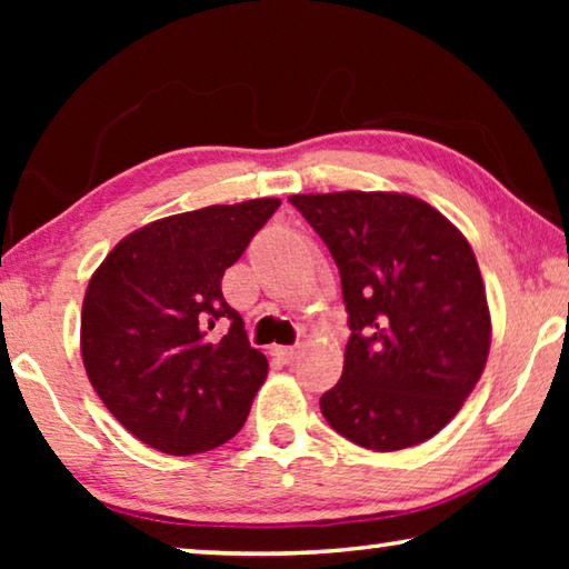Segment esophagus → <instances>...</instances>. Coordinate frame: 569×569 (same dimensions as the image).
Returning <instances> with one entry per match:
<instances>
[{
    "label": "esophagus",
    "mask_w": 569,
    "mask_h": 569,
    "mask_svg": "<svg viewBox=\"0 0 569 569\" xmlns=\"http://www.w3.org/2000/svg\"><path fill=\"white\" fill-rule=\"evenodd\" d=\"M276 353L281 356V359H283L286 363H293L296 356H298V349H293V346H281V349H278Z\"/></svg>",
    "instance_id": "34e87169"
}]
</instances>
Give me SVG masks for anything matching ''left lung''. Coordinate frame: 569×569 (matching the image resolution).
I'll return each mask as SVG.
<instances>
[{
    "mask_svg": "<svg viewBox=\"0 0 569 569\" xmlns=\"http://www.w3.org/2000/svg\"><path fill=\"white\" fill-rule=\"evenodd\" d=\"M288 200L331 250L349 313L343 373L321 397L326 421L373 451L431 439L475 389L492 339L467 238L399 192Z\"/></svg>",
    "mask_w": 569,
    "mask_h": 569,
    "instance_id": "8db88e82",
    "label": "left lung"
}]
</instances>
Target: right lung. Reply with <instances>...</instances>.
<instances>
[{"instance_id": "add662e5", "label": "right lung", "mask_w": 569, "mask_h": 569, "mask_svg": "<svg viewBox=\"0 0 569 569\" xmlns=\"http://www.w3.org/2000/svg\"><path fill=\"white\" fill-rule=\"evenodd\" d=\"M281 200L156 220L110 250L82 303V361L104 407L142 445L216 449L246 423L268 373L223 298L226 268Z\"/></svg>"}]
</instances>
